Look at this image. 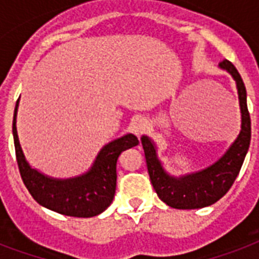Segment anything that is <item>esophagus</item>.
<instances>
[{"mask_svg": "<svg viewBox=\"0 0 259 259\" xmlns=\"http://www.w3.org/2000/svg\"><path fill=\"white\" fill-rule=\"evenodd\" d=\"M148 127H149L148 121H146V119H140V121H137L136 125H134V133H136L138 137L142 136V134L148 130Z\"/></svg>", "mask_w": 259, "mask_h": 259, "instance_id": "1", "label": "esophagus"}]
</instances>
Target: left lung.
<instances>
[{"label":"left lung","mask_w":259,"mask_h":259,"mask_svg":"<svg viewBox=\"0 0 259 259\" xmlns=\"http://www.w3.org/2000/svg\"><path fill=\"white\" fill-rule=\"evenodd\" d=\"M220 66L228 70L237 82L239 106L242 114L241 133L222 158L198 173L189 174L182 178H174L166 174L162 169L155 154L154 144L146 136L141 138L151 185L159 199L174 209H199L217 202L234 184L235 178L242 167L246 153L249 150L251 122L246 102L245 83L238 70L230 61H221Z\"/></svg>","instance_id":"left-lung-1"}]
</instances>
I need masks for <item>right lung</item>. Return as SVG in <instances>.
<instances>
[{"label":"right lung","mask_w":259,"mask_h":259,"mask_svg":"<svg viewBox=\"0 0 259 259\" xmlns=\"http://www.w3.org/2000/svg\"><path fill=\"white\" fill-rule=\"evenodd\" d=\"M17 108L18 101L13 117L16 158L21 178L31 197L44 207L70 217H94L108 209L114 198L117 159L123 150L137 146L138 138L133 134H126L104 146L97 155L93 167L81 177L54 180L31 169L26 162L17 136Z\"/></svg>","instance_id":"obj_1"}]
</instances>
